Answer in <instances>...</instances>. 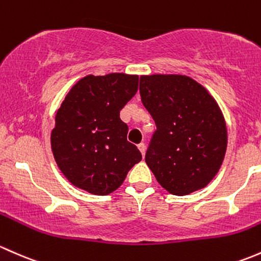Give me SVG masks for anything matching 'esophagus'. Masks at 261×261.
I'll use <instances>...</instances> for the list:
<instances>
[{
    "mask_svg": "<svg viewBox=\"0 0 261 261\" xmlns=\"http://www.w3.org/2000/svg\"><path fill=\"white\" fill-rule=\"evenodd\" d=\"M138 149L141 150L142 155H143V157H144V154H146V144H144V143L138 144Z\"/></svg>",
    "mask_w": 261,
    "mask_h": 261,
    "instance_id": "esophagus-1",
    "label": "esophagus"
}]
</instances>
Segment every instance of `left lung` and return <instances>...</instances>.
<instances>
[{
    "label": "left lung",
    "instance_id": "1",
    "mask_svg": "<svg viewBox=\"0 0 261 261\" xmlns=\"http://www.w3.org/2000/svg\"><path fill=\"white\" fill-rule=\"evenodd\" d=\"M141 99L157 130L146 163L172 195L203 189L224 162L227 128L224 114L205 87L186 75H142Z\"/></svg>",
    "mask_w": 261,
    "mask_h": 261
}]
</instances>
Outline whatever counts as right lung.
<instances>
[{
  "label": "right lung",
  "mask_w": 261,
  "mask_h": 261,
  "mask_svg": "<svg viewBox=\"0 0 261 261\" xmlns=\"http://www.w3.org/2000/svg\"><path fill=\"white\" fill-rule=\"evenodd\" d=\"M138 75H87L71 88L55 115L51 150L71 185L98 196L112 193L142 160L127 141L119 112L136 95Z\"/></svg>",
  "instance_id": "obj_1"
}]
</instances>
